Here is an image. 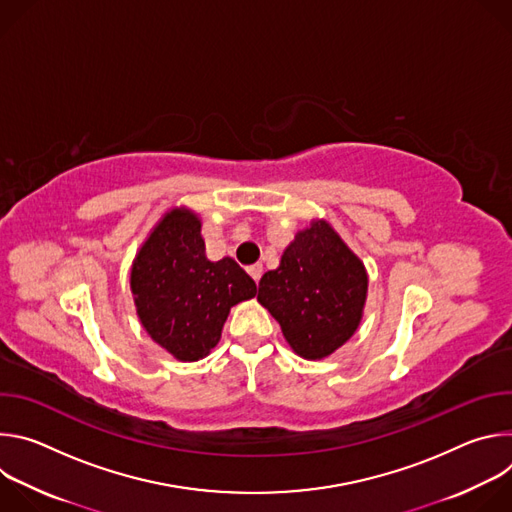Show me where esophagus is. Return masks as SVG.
<instances>
[{
  "label": "esophagus",
  "instance_id": "obj_1",
  "mask_svg": "<svg viewBox=\"0 0 512 512\" xmlns=\"http://www.w3.org/2000/svg\"><path fill=\"white\" fill-rule=\"evenodd\" d=\"M247 271H249V275H251L255 281H259V279H261V273H263V265H261V263L249 265V267H247Z\"/></svg>",
  "mask_w": 512,
  "mask_h": 512
}]
</instances>
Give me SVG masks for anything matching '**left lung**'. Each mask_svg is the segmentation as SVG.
<instances>
[{
	"mask_svg": "<svg viewBox=\"0 0 512 512\" xmlns=\"http://www.w3.org/2000/svg\"><path fill=\"white\" fill-rule=\"evenodd\" d=\"M367 287L360 259L328 223L318 221L296 235L277 269L261 277L257 300L279 322L289 346L316 360L356 332Z\"/></svg>",
	"mask_w": 512,
	"mask_h": 512,
	"instance_id": "left-lung-1",
	"label": "left lung"
}]
</instances>
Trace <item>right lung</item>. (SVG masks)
Instances as JSON below:
<instances>
[{"label":"right lung","mask_w":512,"mask_h":512,"mask_svg":"<svg viewBox=\"0 0 512 512\" xmlns=\"http://www.w3.org/2000/svg\"><path fill=\"white\" fill-rule=\"evenodd\" d=\"M131 291L148 334L192 362L218 344L229 310L255 298L257 285L231 257L208 261L196 214L176 208L135 257Z\"/></svg>","instance_id":"1"}]
</instances>
